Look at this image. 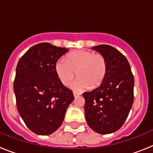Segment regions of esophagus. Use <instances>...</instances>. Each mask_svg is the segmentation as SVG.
Listing matches in <instances>:
<instances>
[{"instance_id": "34e87169", "label": "esophagus", "mask_w": 153, "mask_h": 153, "mask_svg": "<svg viewBox=\"0 0 153 153\" xmlns=\"http://www.w3.org/2000/svg\"><path fill=\"white\" fill-rule=\"evenodd\" d=\"M74 96L75 98H76V97H78L79 96H80V93H78V92H74Z\"/></svg>"}]
</instances>
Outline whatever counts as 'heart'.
Returning a JSON list of instances; mask_svg holds the SVG:
<instances>
[{"instance_id": "heart-1", "label": "heart", "mask_w": 153, "mask_h": 153, "mask_svg": "<svg viewBox=\"0 0 153 153\" xmlns=\"http://www.w3.org/2000/svg\"><path fill=\"white\" fill-rule=\"evenodd\" d=\"M108 66L106 58L101 53L90 51H76L70 53L55 65V71L63 86H69L76 75L70 87L83 91L86 89H97L103 83Z\"/></svg>"}]
</instances>
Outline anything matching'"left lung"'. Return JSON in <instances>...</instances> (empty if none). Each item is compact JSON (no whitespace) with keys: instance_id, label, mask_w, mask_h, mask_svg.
Segmentation results:
<instances>
[{"instance_id":"8db88e82","label":"left lung","mask_w":153,"mask_h":153,"mask_svg":"<svg viewBox=\"0 0 153 153\" xmlns=\"http://www.w3.org/2000/svg\"><path fill=\"white\" fill-rule=\"evenodd\" d=\"M92 49L105 56L108 70L100 86L83 93L85 117L93 131L109 134L120 129L128 117L134 100V77L129 62L118 50L106 44Z\"/></svg>"}]
</instances>
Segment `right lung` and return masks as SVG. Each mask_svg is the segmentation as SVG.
Wrapping results in <instances>:
<instances>
[{
  "mask_svg": "<svg viewBox=\"0 0 153 153\" xmlns=\"http://www.w3.org/2000/svg\"><path fill=\"white\" fill-rule=\"evenodd\" d=\"M68 51L49 43L30 48L19 60L13 90L19 114L30 130L50 135L61 126L73 91L63 86L55 71L56 61Z\"/></svg>",
  "mask_w": 153,
  "mask_h": 153,
  "instance_id": "add662e5",
  "label": "right lung"
}]
</instances>
